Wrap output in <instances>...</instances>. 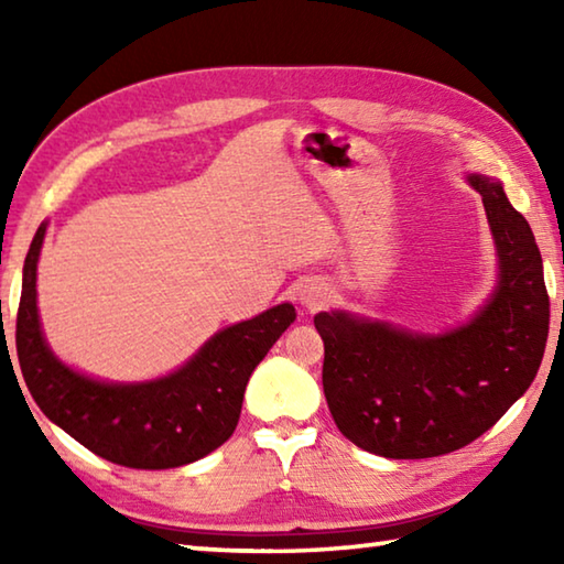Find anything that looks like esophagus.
<instances>
[{"mask_svg":"<svg viewBox=\"0 0 564 564\" xmlns=\"http://www.w3.org/2000/svg\"><path fill=\"white\" fill-rule=\"evenodd\" d=\"M299 301H301V305H305V308L316 311L328 301V293L321 283H311V285H303L301 293H299Z\"/></svg>","mask_w":564,"mask_h":564,"instance_id":"obj_1","label":"esophagus"}]
</instances>
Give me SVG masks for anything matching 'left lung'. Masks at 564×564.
<instances>
[{"instance_id":"1","label":"left lung","mask_w":564,"mask_h":564,"mask_svg":"<svg viewBox=\"0 0 564 564\" xmlns=\"http://www.w3.org/2000/svg\"><path fill=\"white\" fill-rule=\"evenodd\" d=\"M467 181L482 196L498 253V283L470 321L435 336L348 311L313 318L330 415L368 453L420 460L460 451L538 376L550 330L540 248L498 178Z\"/></svg>"}]
</instances>
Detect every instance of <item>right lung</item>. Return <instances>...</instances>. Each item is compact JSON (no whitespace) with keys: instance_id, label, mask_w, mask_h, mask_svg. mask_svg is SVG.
<instances>
[{"instance_id":"1","label":"right lung","mask_w":564,"mask_h":564,"mask_svg":"<svg viewBox=\"0 0 564 564\" xmlns=\"http://www.w3.org/2000/svg\"><path fill=\"white\" fill-rule=\"evenodd\" d=\"M46 224L24 261L17 313V356L42 413L94 455L137 470H169L214 453L234 435L246 383L295 321L291 303L208 338L174 373L144 383L84 376L54 356L36 308V263Z\"/></svg>"}]
</instances>
